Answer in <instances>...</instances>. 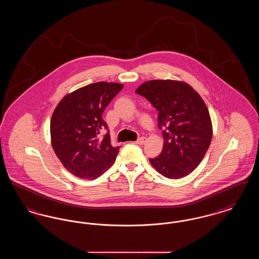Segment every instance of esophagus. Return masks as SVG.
Listing matches in <instances>:
<instances>
[{
	"label": "esophagus",
	"mask_w": 259,
	"mask_h": 259,
	"mask_svg": "<svg viewBox=\"0 0 259 259\" xmlns=\"http://www.w3.org/2000/svg\"><path fill=\"white\" fill-rule=\"evenodd\" d=\"M146 142H147V139H146L145 137H141V138H139V139L136 141V144H138V145H144Z\"/></svg>",
	"instance_id": "1"
}]
</instances>
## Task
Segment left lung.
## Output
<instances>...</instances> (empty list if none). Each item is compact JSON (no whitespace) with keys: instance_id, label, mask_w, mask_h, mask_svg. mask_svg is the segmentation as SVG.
<instances>
[{"instance_id":"left-lung-1","label":"left lung","mask_w":259,"mask_h":259,"mask_svg":"<svg viewBox=\"0 0 259 259\" xmlns=\"http://www.w3.org/2000/svg\"><path fill=\"white\" fill-rule=\"evenodd\" d=\"M158 111L164 146L150 158L153 168L168 179H181L197 168L209 147L212 127L208 108L189 84L177 80H149L137 88Z\"/></svg>"}]
</instances>
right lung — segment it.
Listing matches in <instances>:
<instances>
[{
    "label": "right lung",
    "instance_id": "add662e5",
    "mask_svg": "<svg viewBox=\"0 0 259 259\" xmlns=\"http://www.w3.org/2000/svg\"><path fill=\"white\" fill-rule=\"evenodd\" d=\"M122 87L104 81L81 87L66 95L53 111L51 145L63 166L74 176L95 180L114 163L121 147L111 145L102 115ZM104 130L108 132L102 136Z\"/></svg>",
    "mask_w": 259,
    "mask_h": 259
}]
</instances>
